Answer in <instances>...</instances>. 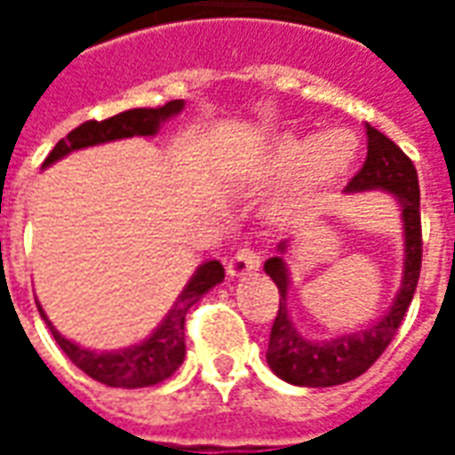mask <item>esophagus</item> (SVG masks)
Segmentation results:
<instances>
[{"mask_svg": "<svg viewBox=\"0 0 455 455\" xmlns=\"http://www.w3.org/2000/svg\"><path fill=\"white\" fill-rule=\"evenodd\" d=\"M260 267V256H258L256 251H251V248H241L234 253V258L227 263V273L228 277H246L251 275L253 270Z\"/></svg>", "mask_w": 455, "mask_h": 455, "instance_id": "34e87169", "label": "esophagus"}]
</instances>
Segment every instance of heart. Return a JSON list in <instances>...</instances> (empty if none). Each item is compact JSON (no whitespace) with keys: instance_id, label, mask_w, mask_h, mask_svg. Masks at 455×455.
<instances>
[{"instance_id":"b5f03b06","label":"heart","mask_w":455,"mask_h":455,"mask_svg":"<svg viewBox=\"0 0 455 455\" xmlns=\"http://www.w3.org/2000/svg\"><path fill=\"white\" fill-rule=\"evenodd\" d=\"M358 156V139L351 131L336 129L324 136H280L267 146L256 163V178L283 180L302 175L299 188L287 197L285 214L312 204L319 192L334 185Z\"/></svg>"}]
</instances>
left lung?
<instances>
[{
	"label": "left lung",
	"mask_w": 455,
	"mask_h": 455,
	"mask_svg": "<svg viewBox=\"0 0 455 455\" xmlns=\"http://www.w3.org/2000/svg\"><path fill=\"white\" fill-rule=\"evenodd\" d=\"M368 133V158L358 170V175L348 182L343 192H371L385 189L397 199L404 228V266H402V285L395 295V302L375 324L365 326L353 334H341L331 341H309L299 334L287 312V292H290V270H287V251L290 238L277 243V256L267 258L266 273L277 285L280 309L270 329L267 341V365L280 380L299 387H334L343 382L355 380L358 375L378 361L382 351L390 346L397 334L402 319L411 305V297L419 283L421 270V217H419V180L417 170L397 143H392L385 133L365 124Z\"/></svg>",
	"instance_id": "obj_1"
}]
</instances>
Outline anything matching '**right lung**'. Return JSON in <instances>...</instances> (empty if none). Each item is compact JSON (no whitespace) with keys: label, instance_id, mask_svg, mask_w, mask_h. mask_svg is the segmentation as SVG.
<instances>
[{"label":"right lung","instance_id":"add662e5","mask_svg":"<svg viewBox=\"0 0 455 455\" xmlns=\"http://www.w3.org/2000/svg\"><path fill=\"white\" fill-rule=\"evenodd\" d=\"M185 109L182 100L156 107V109H129L116 116H109L104 121H84L77 129H73L65 139L55 143V148L48 153L44 160V168L53 165L65 156H70L73 150L90 148L109 140L131 139V136H156L158 129L172 116H178ZM224 280V267L219 260H207L195 270V275L189 277V283L182 287V292L175 299V305L170 307L165 319L156 326V331L143 339L136 346L121 348V351H90L83 348L80 343H73L65 339L45 316L44 307L38 305V312L44 316V322L51 329L55 343L65 351V355L87 372L92 380L104 382L109 387H150L158 382L168 380L172 372L178 371L185 361V316L189 307L197 302L199 297L207 295L212 287H217Z\"/></svg>","mask_w":455,"mask_h":455}]
</instances>
